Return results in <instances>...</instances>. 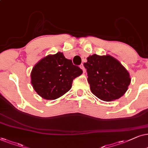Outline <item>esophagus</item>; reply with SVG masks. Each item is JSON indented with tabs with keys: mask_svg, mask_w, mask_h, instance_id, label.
<instances>
[{
	"mask_svg": "<svg viewBox=\"0 0 148 148\" xmlns=\"http://www.w3.org/2000/svg\"><path fill=\"white\" fill-rule=\"evenodd\" d=\"M80 68H81L82 70H83V72H85V68H84V65H83V64H80Z\"/></svg>",
	"mask_w": 148,
	"mask_h": 148,
	"instance_id": "34e87169",
	"label": "esophagus"
}]
</instances>
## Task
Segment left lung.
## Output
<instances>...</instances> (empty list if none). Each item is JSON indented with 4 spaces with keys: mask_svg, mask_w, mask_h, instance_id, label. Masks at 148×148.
<instances>
[{
    "mask_svg": "<svg viewBox=\"0 0 148 148\" xmlns=\"http://www.w3.org/2000/svg\"><path fill=\"white\" fill-rule=\"evenodd\" d=\"M84 66L87 72L90 90L103 101L119 99L131 83L129 72L119 61L110 55L90 56Z\"/></svg>",
    "mask_w": 148,
    "mask_h": 148,
    "instance_id": "1",
    "label": "left lung"
}]
</instances>
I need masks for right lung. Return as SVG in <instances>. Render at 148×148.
I'll list each match as a JSON object with an SVG mask.
<instances>
[{
  "label": "right lung",
  "mask_w": 148,
  "mask_h": 148,
  "mask_svg": "<svg viewBox=\"0 0 148 148\" xmlns=\"http://www.w3.org/2000/svg\"><path fill=\"white\" fill-rule=\"evenodd\" d=\"M82 74L79 67L58 52L45 57L35 65L31 72V83L43 99L53 100L70 90L73 80Z\"/></svg>",
  "instance_id": "1"
}]
</instances>
